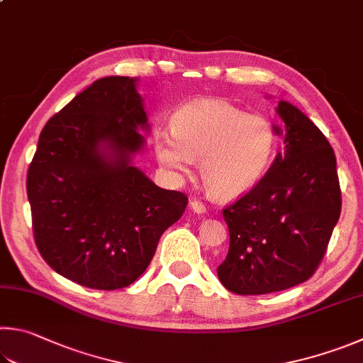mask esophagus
<instances>
[{
    "mask_svg": "<svg viewBox=\"0 0 363 363\" xmlns=\"http://www.w3.org/2000/svg\"><path fill=\"white\" fill-rule=\"evenodd\" d=\"M190 208H192L196 214H203L204 211H206V206H204V204L201 201H199V200L190 201Z\"/></svg>",
    "mask_w": 363,
    "mask_h": 363,
    "instance_id": "34e87169",
    "label": "esophagus"
}]
</instances>
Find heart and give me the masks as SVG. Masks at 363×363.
I'll use <instances>...</instances> for the list:
<instances>
[{"label": "heart", "instance_id": "heart-1", "mask_svg": "<svg viewBox=\"0 0 363 363\" xmlns=\"http://www.w3.org/2000/svg\"><path fill=\"white\" fill-rule=\"evenodd\" d=\"M278 136L269 118L247 114L222 100H199L171 117V133L157 135L159 162L176 173H189L200 159L206 192L217 200L247 194L272 167Z\"/></svg>", "mask_w": 363, "mask_h": 363}]
</instances>
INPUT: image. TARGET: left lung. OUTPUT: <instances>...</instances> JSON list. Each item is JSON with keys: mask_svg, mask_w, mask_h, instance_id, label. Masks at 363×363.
<instances>
[{"mask_svg": "<svg viewBox=\"0 0 363 363\" xmlns=\"http://www.w3.org/2000/svg\"><path fill=\"white\" fill-rule=\"evenodd\" d=\"M284 155L278 154L257 186L222 211L228 254L219 268L223 287L265 295L308 281L325 255L341 213L335 152L322 131L287 101ZM282 135L279 127H274Z\"/></svg>", "mask_w": 363, "mask_h": 363, "instance_id": "8db88e82", "label": "left lung"}]
</instances>
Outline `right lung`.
<instances>
[{"label":"right lung","instance_id":"1","mask_svg":"<svg viewBox=\"0 0 363 363\" xmlns=\"http://www.w3.org/2000/svg\"><path fill=\"white\" fill-rule=\"evenodd\" d=\"M136 79H98L49 118L26 174L33 236L48 265L114 291L140 278L187 195L131 167L149 128Z\"/></svg>","mask_w":363,"mask_h":363}]
</instances>
